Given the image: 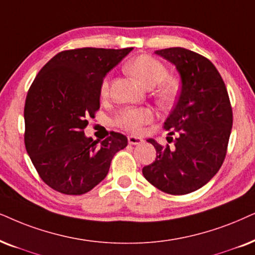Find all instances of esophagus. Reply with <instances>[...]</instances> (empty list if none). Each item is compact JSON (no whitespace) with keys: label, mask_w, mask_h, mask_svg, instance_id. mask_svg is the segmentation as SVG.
<instances>
[{"label":"esophagus","mask_w":255,"mask_h":255,"mask_svg":"<svg viewBox=\"0 0 255 255\" xmlns=\"http://www.w3.org/2000/svg\"><path fill=\"white\" fill-rule=\"evenodd\" d=\"M128 144H131V145H139L143 143L144 140H143V138L137 137V135H128Z\"/></svg>","instance_id":"obj_1"}]
</instances>
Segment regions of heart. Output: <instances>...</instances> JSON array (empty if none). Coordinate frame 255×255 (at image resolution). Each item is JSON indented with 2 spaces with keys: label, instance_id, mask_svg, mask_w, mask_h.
Returning a JSON list of instances; mask_svg holds the SVG:
<instances>
[{
  "label": "heart",
  "instance_id": "obj_1",
  "mask_svg": "<svg viewBox=\"0 0 255 255\" xmlns=\"http://www.w3.org/2000/svg\"><path fill=\"white\" fill-rule=\"evenodd\" d=\"M125 70L146 88L159 83L157 97L161 104H170L179 91V81L173 76H166L165 65L152 56L140 55L130 59L125 65ZM108 94L109 79L105 78L101 84V96L107 97ZM153 118L154 112L148 108H125L116 117V124L127 131L138 132Z\"/></svg>",
  "mask_w": 255,
  "mask_h": 255
}]
</instances>
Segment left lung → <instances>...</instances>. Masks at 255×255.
<instances>
[{"label": "left lung", "mask_w": 255, "mask_h": 255, "mask_svg": "<svg viewBox=\"0 0 255 255\" xmlns=\"http://www.w3.org/2000/svg\"><path fill=\"white\" fill-rule=\"evenodd\" d=\"M156 54L176 65L181 91L164 124L168 134H176L167 139L173 146L147 139L157 157L143 167V174L158 190L181 196L203 187L223 165L233 124L232 107L226 85L210 59L184 48Z\"/></svg>", "instance_id": "1"}]
</instances>
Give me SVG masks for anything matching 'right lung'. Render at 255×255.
I'll return each mask as SVG.
<instances>
[{"instance_id": "1", "label": "right lung", "mask_w": 255, "mask_h": 255, "mask_svg": "<svg viewBox=\"0 0 255 255\" xmlns=\"http://www.w3.org/2000/svg\"><path fill=\"white\" fill-rule=\"evenodd\" d=\"M132 48H81L58 52L32 82L24 105V144L41 179L57 192L79 196L107 177L128 138L84 134L99 109L101 84Z\"/></svg>"}]
</instances>
